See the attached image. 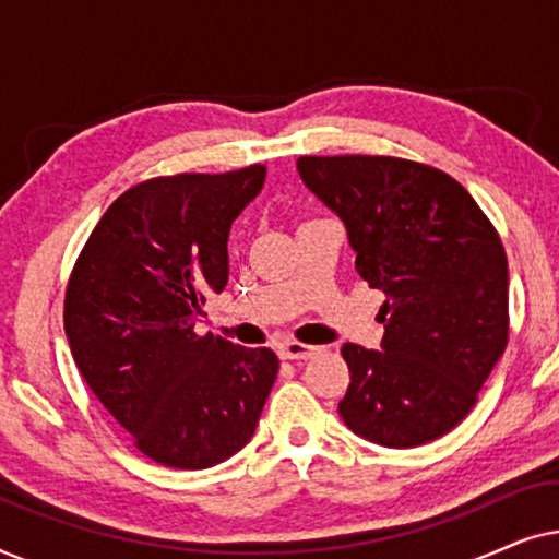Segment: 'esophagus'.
<instances>
[{
  "label": "esophagus",
  "mask_w": 559,
  "mask_h": 559,
  "mask_svg": "<svg viewBox=\"0 0 559 559\" xmlns=\"http://www.w3.org/2000/svg\"><path fill=\"white\" fill-rule=\"evenodd\" d=\"M316 346H305V343H297V341H285L280 343L277 354L280 358H285V361H302V358H310L316 354Z\"/></svg>",
  "instance_id": "1"
}]
</instances>
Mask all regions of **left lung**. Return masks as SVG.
<instances>
[{
	"label": "left lung",
	"instance_id": "8db88e82",
	"mask_svg": "<svg viewBox=\"0 0 559 559\" xmlns=\"http://www.w3.org/2000/svg\"><path fill=\"white\" fill-rule=\"evenodd\" d=\"M305 188L346 226L358 277L386 295L381 350L346 343L338 402L358 438L415 448L453 430L509 338L507 251L468 190L396 157H300Z\"/></svg>",
	"mask_w": 559,
	"mask_h": 559
}]
</instances>
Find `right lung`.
Wrapping results in <instances>:
<instances>
[{
    "instance_id": "1",
    "label": "right lung",
    "mask_w": 559,
    "mask_h": 559,
    "mask_svg": "<svg viewBox=\"0 0 559 559\" xmlns=\"http://www.w3.org/2000/svg\"><path fill=\"white\" fill-rule=\"evenodd\" d=\"M264 165L142 182L109 205L66 293V338L91 392L155 463L218 465L247 445L277 379L270 348L195 335L228 282V231Z\"/></svg>"
}]
</instances>
